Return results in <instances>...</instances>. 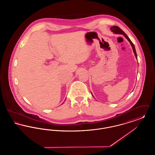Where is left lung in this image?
I'll use <instances>...</instances> for the list:
<instances>
[{
  "instance_id": "left-lung-1",
  "label": "left lung",
  "mask_w": 155,
  "mask_h": 155,
  "mask_svg": "<svg viewBox=\"0 0 155 155\" xmlns=\"http://www.w3.org/2000/svg\"><path fill=\"white\" fill-rule=\"evenodd\" d=\"M110 30L114 34L123 35L125 37V38L127 39V40L130 42V44H131L132 48H133V52L134 53V54H135V56L136 59H137V53H136V51H135V48L134 45L133 44V43L132 42V41L130 40V39L128 37H127V35L125 34V32H124L123 30H121V29H120L117 26H113V27H111L110 28ZM91 94H92V93H91ZM92 96H93V95H92Z\"/></svg>"
}]
</instances>
